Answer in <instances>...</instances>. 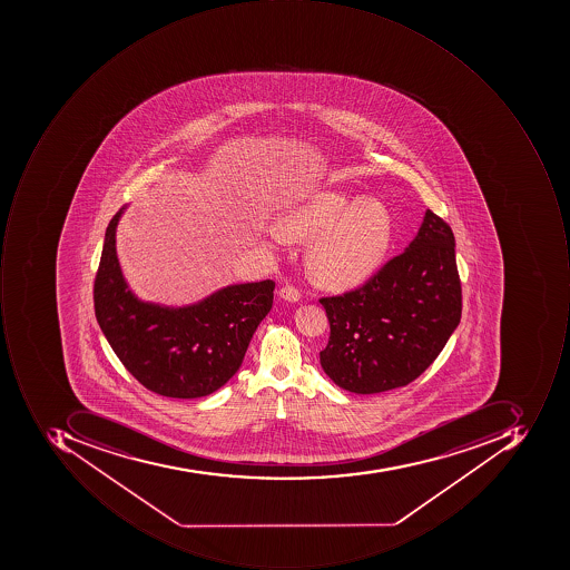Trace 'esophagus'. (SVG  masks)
<instances>
[{
    "label": "esophagus",
    "instance_id": "1",
    "mask_svg": "<svg viewBox=\"0 0 570 570\" xmlns=\"http://www.w3.org/2000/svg\"><path fill=\"white\" fill-rule=\"evenodd\" d=\"M279 298H283L284 302L296 303L302 298V293H299V289H296V287L287 284V286L281 287Z\"/></svg>",
    "mask_w": 570,
    "mask_h": 570
}]
</instances>
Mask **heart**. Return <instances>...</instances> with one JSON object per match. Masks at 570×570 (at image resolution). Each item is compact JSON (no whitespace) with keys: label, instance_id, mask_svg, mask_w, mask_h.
<instances>
[{"label":"heart","instance_id":"b5f03b06","mask_svg":"<svg viewBox=\"0 0 570 570\" xmlns=\"http://www.w3.org/2000/svg\"><path fill=\"white\" fill-rule=\"evenodd\" d=\"M276 229L284 238H313L306 254L309 274L335 289L368 279L394 239V219L382 202L354 200L341 190L286 202L277 213Z\"/></svg>","mask_w":570,"mask_h":570}]
</instances>
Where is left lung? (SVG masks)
<instances>
[{
  "instance_id": "8db88e82",
  "label": "left lung",
  "mask_w": 570,
  "mask_h": 570,
  "mask_svg": "<svg viewBox=\"0 0 570 570\" xmlns=\"http://www.w3.org/2000/svg\"><path fill=\"white\" fill-rule=\"evenodd\" d=\"M331 337L328 379L354 394L404 387L432 365L461 322L455 238L426 210L416 238L363 286L322 298Z\"/></svg>"
}]
</instances>
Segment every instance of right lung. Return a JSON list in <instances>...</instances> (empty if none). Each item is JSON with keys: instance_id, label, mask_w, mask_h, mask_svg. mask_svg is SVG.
Listing matches in <instances>:
<instances>
[{"instance_id": "obj_1", "label": "right lung", "mask_w": 570, "mask_h": 570, "mask_svg": "<svg viewBox=\"0 0 570 570\" xmlns=\"http://www.w3.org/2000/svg\"><path fill=\"white\" fill-rule=\"evenodd\" d=\"M109 220L94 281V308L109 346L144 387L166 397L213 394L232 379L261 322L271 312L274 281L233 284L195 305L141 302L128 289Z\"/></svg>"}]
</instances>
